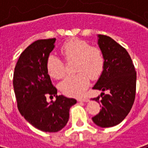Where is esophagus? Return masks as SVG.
<instances>
[{
    "instance_id": "obj_1",
    "label": "esophagus",
    "mask_w": 148,
    "mask_h": 148,
    "mask_svg": "<svg viewBox=\"0 0 148 148\" xmlns=\"http://www.w3.org/2000/svg\"><path fill=\"white\" fill-rule=\"evenodd\" d=\"M78 101H81V102H88V99L86 98V97H82V98H78L77 99Z\"/></svg>"
}]
</instances>
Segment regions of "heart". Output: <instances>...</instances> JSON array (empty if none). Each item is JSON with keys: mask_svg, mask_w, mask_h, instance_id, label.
I'll list each match as a JSON object with an SVG mask.
<instances>
[{"mask_svg": "<svg viewBox=\"0 0 148 148\" xmlns=\"http://www.w3.org/2000/svg\"><path fill=\"white\" fill-rule=\"evenodd\" d=\"M60 51L67 61H76L75 71L78 72L76 75L68 77L60 83V90L67 96H81L89 86L90 78H97L103 71V52L99 47H91L89 43L78 38L67 40L60 47ZM46 66L51 77L55 79L64 77V64L57 56H48Z\"/></svg>", "mask_w": 148, "mask_h": 148, "instance_id": "1", "label": "heart"}]
</instances>
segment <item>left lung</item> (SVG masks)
<instances>
[{
  "label": "left lung",
  "instance_id": "obj_1",
  "mask_svg": "<svg viewBox=\"0 0 148 148\" xmlns=\"http://www.w3.org/2000/svg\"><path fill=\"white\" fill-rule=\"evenodd\" d=\"M97 44L104 57L102 74L93 89L101 93L92 100L100 103L101 110L92 117L95 124L110 127L120 124L130 112L136 94L135 68L128 52L112 38L99 34Z\"/></svg>",
  "mask_w": 148,
  "mask_h": 148
}]
</instances>
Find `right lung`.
Wrapping results in <instances>:
<instances>
[{"instance_id":"1","label":"right lung","mask_w":148,"mask_h":148,"mask_svg":"<svg viewBox=\"0 0 148 148\" xmlns=\"http://www.w3.org/2000/svg\"><path fill=\"white\" fill-rule=\"evenodd\" d=\"M55 38L38 40L20 55L13 85L17 108L26 121L44 132H58L67 124L74 98L57 95L47 70V59L54 48ZM56 97L50 103L47 97Z\"/></svg>"}]
</instances>
